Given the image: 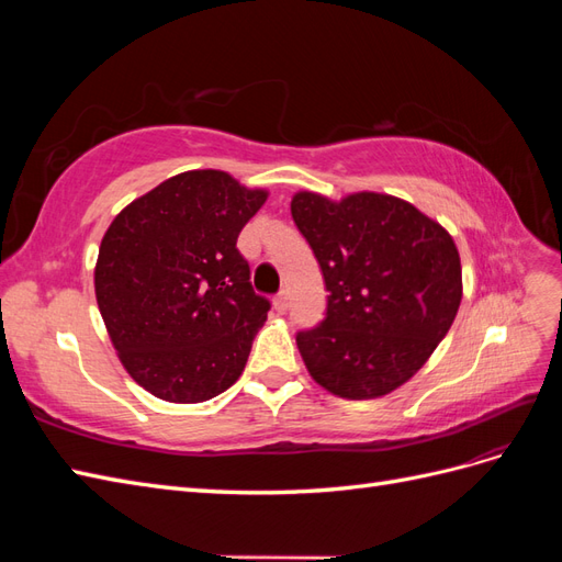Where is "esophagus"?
<instances>
[{
    "mask_svg": "<svg viewBox=\"0 0 562 562\" xmlns=\"http://www.w3.org/2000/svg\"><path fill=\"white\" fill-rule=\"evenodd\" d=\"M271 304H274V310H277L279 314H285V310H288V295H285V293H279L274 300H271Z\"/></svg>",
    "mask_w": 562,
    "mask_h": 562,
    "instance_id": "obj_1",
    "label": "esophagus"
}]
</instances>
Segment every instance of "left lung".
Segmentation results:
<instances>
[{
    "mask_svg": "<svg viewBox=\"0 0 562 562\" xmlns=\"http://www.w3.org/2000/svg\"><path fill=\"white\" fill-rule=\"evenodd\" d=\"M291 213L323 271L328 312L297 333L316 384L349 401L380 398L429 361L462 302L450 232L411 201L353 192L293 194Z\"/></svg>",
    "mask_w": 562,
    "mask_h": 562,
    "instance_id": "8db88e82",
    "label": "left lung"
}]
</instances>
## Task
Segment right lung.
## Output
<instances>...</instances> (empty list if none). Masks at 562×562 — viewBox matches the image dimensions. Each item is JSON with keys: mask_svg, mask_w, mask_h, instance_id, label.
<instances>
[{"mask_svg": "<svg viewBox=\"0 0 562 562\" xmlns=\"http://www.w3.org/2000/svg\"><path fill=\"white\" fill-rule=\"evenodd\" d=\"M269 192L215 168L133 199L100 241V316L128 375L168 403L223 394L269 312L236 239Z\"/></svg>", "mask_w": 562, "mask_h": 562, "instance_id": "1", "label": "right lung"}]
</instances>
